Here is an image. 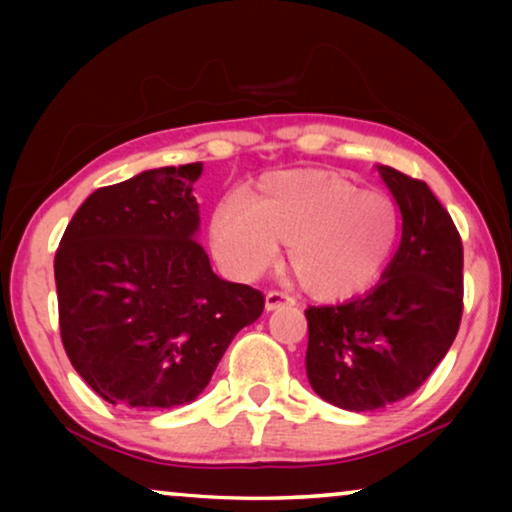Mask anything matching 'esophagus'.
I'll use <instances>...</instances> for the list:
<instances>
[{
  "label": "esophagus",
  "mask_w": 512,
  "mask_h": 512,
  "mask_svg": "<svg viewBox=\"0 0 512 512\" xmlns=\"http://www.w3.org/2000/svg\"><path fill=\"white\" fill-rule=\"evenodd\" d=\"M296 300L291 296H286L284 291H268L265 293V310H277V307L282 305H293Z\"/></svg>",
  "instance_id": "1"
}]
</instances>
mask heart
<instances>
[{"instance_id": "b5f03b06", "label": "heart", "mask_w": 512, "mask_h": 512, "mask_svg": "<svg viewBox=\"0 0 512 512\" xmlns=\"http://www.w3.org/2000/svg\"><path fill=\"white\" fill-rule=\"evenodd\" d=\"M398 233L394 200L324 170L270 174L244 198V207L221 205L212 221L216 256L235 277L261 275L284 244L293 279L321 300L368 289Z\"/></svg>"}]
</instances>
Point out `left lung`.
Returning <instances> with one entry per match:
<instances>
[{
    "mask_svg": "<svg viewBox=\"0 0 512 512\" xmlns=\"http://www.w3.org/2000/svg\"><path fill=\"white\" fill-rule=\"evenodd\" d=\"M403 216L384 279L366 296L310 305L305 368L312 389L342 410H377L426 382L457 338L464 312V247L424 181L377 167Z\"/></svg>",
    "mask_w": 512,
    "mask_h": 512,
    "instance_id": "1",
    "label": "left lung"
}]
</instances>
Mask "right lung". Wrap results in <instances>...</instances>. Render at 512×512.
I'll return each instance as SVG.
<instances>
[{"mask_svg":"<svg viewBox=\"0 0 512 512\" xmlns=\"http://www.w3.org/2000/svg\"><path fill=\"white\" fill-rule=\"evenodd\" d=\"M202 163L97 188L55 251L60 338L97 396L130 410L195 401L265 298L216 277L195 240Z\"/></svg>","mask_w":512,"mask_h":512,"instance_id":"1","label":"right lung"}]
</instances>
